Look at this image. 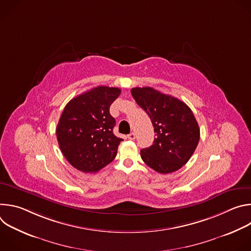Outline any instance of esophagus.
Segmentation results:
<instances>
[{
    "mask_svg": "<svg viewBox=\"0 0 251 251\" xmlns=\"http://www.w3.org/2000/svg\"><path fill=\"white\" fill-rule=\"evenodd\" d=\"M135 138H136V136H135L134 133H130V134L128 135V139H129V140H135Z\"/></svg>",
    "mask_w": 251,
    "mask_h": 251,
    "instance_id": "esophagus-1",
    "label": "esophagus"
}]
</instances>
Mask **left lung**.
I'll use <instances>...</instances> for the list:
<instances>
[{"mask_svg":"<svg viewBox=\"0 0 251 251\" xmlns=\"http://www.w3.org/2000/svg\"><path fill=\"white\" fill-rule=\"evenodd\" d=\"M131 93L150 117L154 144L141 150V158L160 174L181 169L194 154L200 140L199 124L183 101L152 87H135Z\"/></svg>","mask_w":251,"mask_h":251,"instance_id":"1","label":"left lung"}]
</instances>
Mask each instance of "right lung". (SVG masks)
<instances>
[{
	"label": "right lung",
	"instance_id": "obj_1",
	"mask_svg": "<svg viewBox=\"0 0 251 251\" xmlns=\"http://www.w3.org/2000/svg\"><path fill=\"white\" fill-rule=\"evenodd\" d=\"M120 93L117 87L97 86L64 107L56 138L65 159L78 171L96 173L115 159L123 139L113 134L116 122L109 108Z\"/></svg>",
	"mask_w": 251,
	"mask_h": 251
}]
</instances>
